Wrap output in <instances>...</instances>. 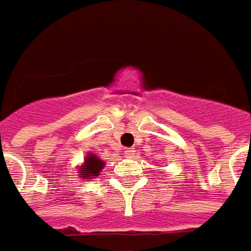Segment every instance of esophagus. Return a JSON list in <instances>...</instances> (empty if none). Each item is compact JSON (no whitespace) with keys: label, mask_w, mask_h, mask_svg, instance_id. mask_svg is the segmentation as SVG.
<instances>
[{"label":"esophagus","mask_w":251,"mask_h":251,"mask_svg":"<svg viewBox=\"0 0 251 251\" xmlns=\"http://www.w3.org/2000/svg\"><path fill=\"white\" fill-rule=\"evenodd\" d=\"M133 153H135V149H133V148L125 149V156H126V158H130V156H132Z\"/></svg>","instance_id":"esophagus-1"}]
</instances>
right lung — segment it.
<instances>
[{
    "label": "right lung",
    "mask_w": 251,
    "mask_h": 251,
    "mask_svg": "<svg viewBox=\"0 0 251 251\" xmlns=\"http://www.w3.org/2000/svg\"><path fill=\"white\" fill-rule=\"evenodd\" d=\"M103 165H104V162L100 161L98 156H95V155H89L87 158H86V162H84V165L81 167V170H80V174L81 175V178L83 179H87V178H95L96 175H99V172L103 168Z\"/></svg>",
    "instance_id": "add662e5"
}]
</instances>
